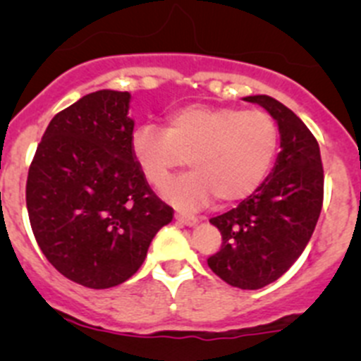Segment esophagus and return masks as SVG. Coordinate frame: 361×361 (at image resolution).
Masks as SVG:
<instances>
[{"mask_svg":"<svg viewBox=\"0 0 361 361\" xmlns=\"http://www.w3.org/2000/svg\"><path fill=\"white\" fill-rule=\"evenodd\" d=\"M174 216H176V220L180 221V224L188 225V227H194V225L197 224V221H199V218H197V216H194V214L181 213V211H178V213L174 214Z\"/></svg>","mask_w":361,"mask_h":361,"instance_id":"obj_1","label":"esophagus"}]
</instances>
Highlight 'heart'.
I'll list each match as a JSON object with an SVG mask.
<instances>
[{
  "mask_svg": "<svg viewBox=\"0 0 361 361\" xmlns=\"http://www.w3.org/2000/svg\"><path fill=\"white\" fill-rule=\"evenodd\" d=\"M279 129L267 111L190 104L166 115V126L143 123L130 148L148 183L162 187L174 171L190 174L171 181L164 194L178 206H199L213 195L232 204L253 194L271 171Z\"/></svg>",
  "mask_w": 361,
  "mask_h": 361,
  "instance_id": "heart-1",
  "label": "heart"
}]
</instances>
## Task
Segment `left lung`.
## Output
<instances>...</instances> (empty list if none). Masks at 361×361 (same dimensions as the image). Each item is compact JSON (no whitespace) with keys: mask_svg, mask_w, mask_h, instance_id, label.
I'll list each match as a JSON object with an SVG mask.
<instances>
[{"mask_svg":"<svg viewBox=\"0 0 361 361\" xmlns=\"http://www.w3.org/2000/svg\"><path fill=\"white\" fill-rule=\"evenodd\" d=\"M278 122L281 152L272 173L238 207L211 218L221 248L207 258L211 271L241 290L281 278L302 255L323 206L319 145L295 113L269 96H248Z\"/></svg>","mask_w":361,"mask_h":361,"instance_id":"1","label":"left lung"}]
</instances>
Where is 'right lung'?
Returning <instances> with one entry per match:
<instances>
[{"instance_id":"add662e5","label":"right lung","mask_w":361,"mask_h":361,"mask_svg":"<svg viewBox=\"0 0 361 361\" xmlns=\"http://www.w3.org/2000/svg\"><path fill=\"white\" fill-rule=\"evenodd\" d=\"M129 92L97 90L59 111L29 166L25 204L39 250L87 288L127 281L173 207L148 185L130 148Z\"/></svg>"}]
</instances>
